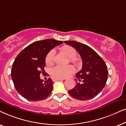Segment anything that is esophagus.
I'll return each mask as SVG.
<instances>
[{"instance_id": "esophagus-1", "label": "esophagus", "mask_w": 126, "mask_h": 126, "mask_svg": "<svg viewBox=\"0 0 126 126\" xmlns=\"http://www.w3.org/2000/svg\"><path fill=\"white\" fill-rule=\"evenodd\" d=\"M63 79H53V81H58V80H63Z\"/></svg>"}]
</instances>
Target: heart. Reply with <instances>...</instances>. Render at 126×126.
Returning <instances> with one entry per match:
<instances>
[{"label":"heart","mask_w":126,"mask_h":126,"mask_svg":"<svg viewBox=\"0 0 126 126\" xmlns=\"http://www.w3.org/2000/svg\"><path fill=\"white\" fill-rule=\"evenodd\" d=\"M61 50L63 53L70 58V61L75 65H79L80 61L78 58L75 57L77 54L76 50L72 46L65 45L61 47ZM55 51L54 50H51L47 53L45 58L46 63L47 65H51L54 61ZM74 72V69L72 66H63L60 65L53 67L51 68L50 73L53 77L56 79H64L68 77L70 74Z\"/></svg>","instance_id":"obj_1"}]
</instances>
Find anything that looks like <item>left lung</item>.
<instances>
[{"mask_svg":"<svg viewBox=\"0 0 126 126\" xmlns=\"http://www.w3.org/2000/svg\"><path fill=\"white\" fill-rule=\"evenodd\" d=\"M65 44L75 48L82 61V69L76 77L80 82L68 92L79 100H88L97 95L106 84L108 72L107 66L100 56L89 46L75 41H65ZM77 81V79H76Z\"/></svg>","mask_w":126,"mask_h":126,"instance_id":"obj_1","label":"left lung"}]
</instances>
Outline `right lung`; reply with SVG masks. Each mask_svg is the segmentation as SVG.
<instances>
[{
  "instance_id": "right-lung-1",
  "label": "right lung",
  "mask_w": 126,
  "mask_h": 126,
  "mask_svg": "<svg viewBox=\"0 0 126 126\" xmlns=\"http://www.w3.org/2000/svg\"><path fill=\"white\" fill-rule=\"evenodd\" d=\"M63 43L52 39L35 41L17 56L12 67L11 77L15 89L22 97L37 101L46 99L51 94L54 82L50 78L44 82L40 74L45 72L47 53Z\"/></svg>"
}]
</instances>
